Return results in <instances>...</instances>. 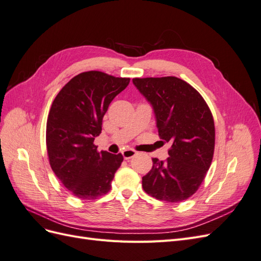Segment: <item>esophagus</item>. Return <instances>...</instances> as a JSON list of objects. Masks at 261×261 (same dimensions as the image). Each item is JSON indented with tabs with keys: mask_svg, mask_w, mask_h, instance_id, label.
<instances>
[{
	"mask_svg": "<svg viewBox=\"0 0 261 261\" xmlns=\"http://www.w3.org/2000/svg\"><path fill=\"white\" fill-rule=\"evenodd\" d=\"M122 154L124 156V159L127 160V159H130V158H133L134 155H136V151L133 149H125L122 152Z\"/></svg>",
	"mask_w": 261,
	"mask_h": 261,
	"instance_id": "34e87169",
	"label": "esophagus"
}]
</instances>
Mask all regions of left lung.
Listing matches in <instances>:
<instances>
[{"label":"left lung","mask_w":261,"mask_h":261,"mask_svg":"<svg viewBox=\"0 0 261 261\" xmlns=\"http://www.w3.org/2000/svg\"><path fill=\"white\" fill-rule=\"evenodd\" d=\"M150 102L162 143H170L165 161L152 159L143 176L144 191L154 198L179 202L193 196L209 170L215 152V121L201 94L174 76L134 78Z\"/></svg>","instance_id":"obj_1"}]
</instances>
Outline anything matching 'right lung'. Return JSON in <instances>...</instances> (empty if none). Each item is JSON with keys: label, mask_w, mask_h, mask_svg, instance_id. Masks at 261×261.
Returning a JSON list of instances; mask_svg holds the SVG:
<instances>
[{"label": "right lung", "mask_w": 261, "mask_h": 261, "mask_svg": "<svg viewBox=\"0 0 261 261\" xmlns=\"http://www.w3.org/2000/svg\"><path fill=\"white\" fill-rule=\"evenodd\" d=\"M129 78L98 70L73 77L58 93L46 121V150L61 183L80 199L92 200L111 189L123 155L99 152L93 144L111 101L129 84Z\"/></svg>", "instance_id": "1"}]
</instances>
